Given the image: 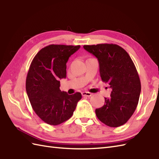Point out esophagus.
I'll use <instances>...</instances> for the list:
<instances>
[{
    "instance_id": "34e87169",
    "label": "esophagus",
    "mask_w": 159,
    "mask_h": 159,
    "mask_svg": "<svg viewBox=\"0 0 159 159\" xmlns=\"http://www.w3.org/2000/svg\"><path fill=\"white\" fill-rule=\"evenodd\" d=\"M83 96H87V97H90L92 96V93L90 92H83L82 93Z\"/></svg>"
}]
</instances>
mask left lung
Wrapping results in <instances>:
<instances>
[{
  "label": "left lung",
  "mask_w": 159,
  "mask_h": 159,
  "mask_svg": "<svg viewBox=\"0 0 159 159\" xmlns=\"http://www.w3.org/2000/svg\"><path fill=\"white\" fill-rule=\"evenodd\" d=\"M83 48L98 59L100 77L112 91L104 98V106L96 109L97 117L110 127L126 124L139 102L141 82L135 66L124 48L113 43L85 45Z\"/></svg>",
  "instance_id": "1"
}]
</instances>
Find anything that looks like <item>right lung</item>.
<instances>
[{
    "label": "right lung",
    "mask_w": 159,
    "mask_h": 159,
    "mask_svg": "<svg viewBox=\"0 0 159 159\" xmlns=\"http://www.w3.org/2000/svg\"><path fill=\"white\" fill-rule=\"evenodd\" d=\"M80 46H47L33 58L26 80V90L33 111L44 122L57 126L72 116L82 95L60 90L59 79L66 77L69 57Z\"/></svg>",
    "instance_id": "add662e5"
}]
</instances>
